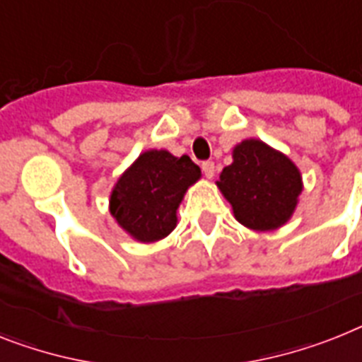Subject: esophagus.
I'll return each instance as SVG.
<instances>
[{"instance_id": "1", "label": "esophagus", "mask_w": 362, "mask_h": 362, "mask_svg": "<svg viewBox=\"0 0 362 362\" xmlns=\"http://www.w3.org/2000/svg\"><path fill=\"white\" fill-rule=\"evenodd\" d=\"M202 171H204V176L208 180H211L215 175V163L214 162H204L202 163Z\"/></svg>"}]
</instances>
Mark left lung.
<instances>
[{
  "mask_svg": "<svg viewBox=\"0 0 362 362\" xmlns=\"http://www.w3.org/2000/svg\"><path fill=\"white\" fill-rule=\"evenodd\" d=\"M232 158L215 184L232 206L233 217L256 232L284 226L303 189L296 163L256 138L235 145Z\"/></svg>",
  "mask_w": 362,
  "mask_h": 362,
  "instance_id": "left-lung-1",
  "label": "left lung"
}]
</instances>
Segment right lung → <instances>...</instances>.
<instances>
[{
  "label": "right lung",
  "instance_id": "right-lung-1",
  "mask_svg": "<svg viewBox=\"0 0 362 362\" xmlns=\"http://www.w3.org/2000/svg\"><path fill=\"white\" fill-rule=\"evenodd\" d=\"M197 180L200 167L186 154L145 151L115 182L110 215L134 241H160L176 228V209Z\"/></svg>",
  "mask_w": 362,
  "mask_h": 362
}]
</instances>
